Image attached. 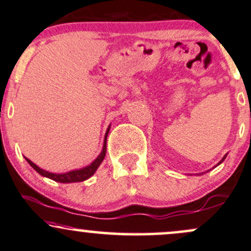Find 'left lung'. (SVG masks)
<instances>
[{"mask_svg":"<svg viewBox=\"0 0 251 251\" xmlns=\"http://www.w3.org/2000/svg\"><path fill=\"white\" fill-rule=\"evenodd\" d=\"M225 158H226V157H223V160H225ZM223 160H222V161H223ZM222 161H221V162H222ZM221 162H220V163H221Z\"/></svg>","mask_w":251,"mask_h":251,"instance_id":"obj_1","label":"left lung"}]
</instances>
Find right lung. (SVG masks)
<instances>
[{"label": "right lung", "mask_w": 251, "mask_h": 251, "mask_svg": "<svg viewBox=\"0 0 251 251\" xmlns=\"http://www.w3.org/2000/svg\"><path fill=\"white\" fill-rule=\"evenodd\" d=\"M108 132H109V128L107 132H105V137H104V146H103V150L102 152L100 154L99 157L96 158L95 161L93 162V163L90 164V166L83 168V169H78V170H73V172H69V173H66V174H51L49 172H46V170L41 169V168H38L36 164L32 163L30 160H28V158H25L26 161H28V163L30 164V166L34 168L36 172L40 174V175L44 176V177H48L50 179H54L56 182H61V183H72V182H82V181H85V179H88L91 176L94 175L96 172V169L99 168L100 164L102 163V161L104 160V156H105V152H107V136H108Z\"/></svg>", "instance_id": "add662e5"}]
</instances>
